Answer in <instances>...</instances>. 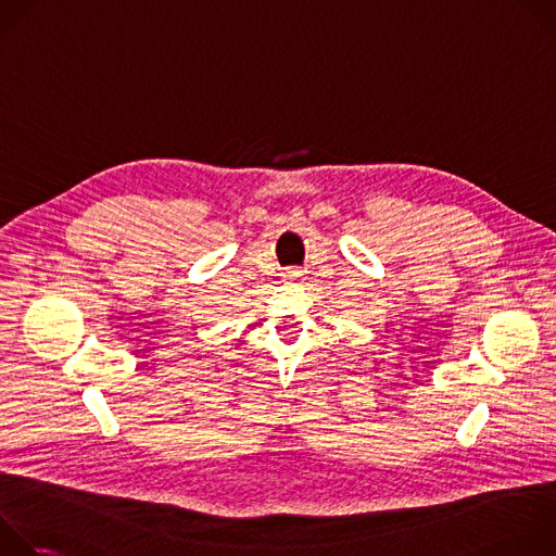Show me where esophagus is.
Instances as JSON below:
<instances>
[{"label":"esophagus","instance_id":"obj_1","mask_svg":"<svg viewBox=\"0 0 556 556\" xmlns=\"http://www.w3.org/2000/svg\"><path fill=\"white\" fill-rule=\"evenodd\" d=\"M303 270L301 268H288L286 273H283V279L288 281V283H299V281H303Z\"/></svg>","mask_w":556,"mask_h":556}]
</instances>
